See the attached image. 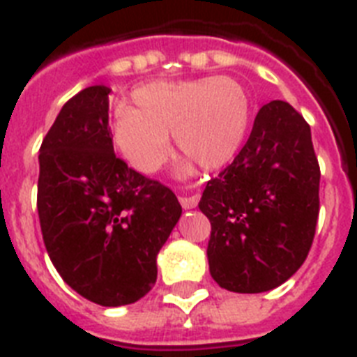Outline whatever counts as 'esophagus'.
<instances>
[{"instance_id": "obj_1", "label": "esophagus", "mask_w": 357, "mask_h": 357, "mask_svg": "<svg viewBox=\"0 0 357 357\" xmlns=\"http://www.w3.org/2000/svg\"><path fill=\"white\" fill-rule=\"evenodd\" d=\"M198 200H200V195H189V197H181V204L184 209H193L198 206Z\"/></svg>"}]
</instances>
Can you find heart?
<instances>
[{"label":"heart","mask_w":357,"mask_h":357,"mask_svg":"<svg viewBox=\"0 0 357 357\" xmlns=\"http://www.w3.org/2000/svg\"><path fill=\"white\" fill-rule=\"evenodd\" d=\"M248 123L250 98L234 78L160 80L137 87L132 109L116 110L110 137L119 155L144 175L168 160L172 134L184 155L216 169L238 153Z\"/></svg>","instance_id":"b5f03b06"}]
</instances>
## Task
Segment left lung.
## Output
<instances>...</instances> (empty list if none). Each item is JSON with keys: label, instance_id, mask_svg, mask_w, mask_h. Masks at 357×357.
<instances>
[{"label": "left lung", "instance_id": "obj_1", "mask_svg": "<svg viewBox=\"0 0 357 357\" xmlns=\"http://www.w3.org/2000/svg\"><path fill=\"white\" fill-rule=\"evenodd\" d=\"M320 166L311 128L289 103L261 107L232 164L207 182L213 279L236 293H263L289 279L313 245Z\"/></svg>", "mask_w": 357, "mask_h": 357}]
</instances>
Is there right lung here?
Listing matches in <instances>:
<instances>
[{
    "instance_id": "obj_1",
    "label": "right lung",
    "mask_w": 357,
    "mask_h": 357,
    "mask_svg": "<svg viewBox=\"0 0 357 357\" xmlns=\"http://www.w3.org/2000/svg\"><path fill=\"white\" fill-rule=\"evenodd\" d=\"M109 93L68 100L39 150L37 211L50 259L78 295L105 307L134 304L157 280V254L182 207L172 189L116 157Z\"/></svg>"
}]
</instances>
